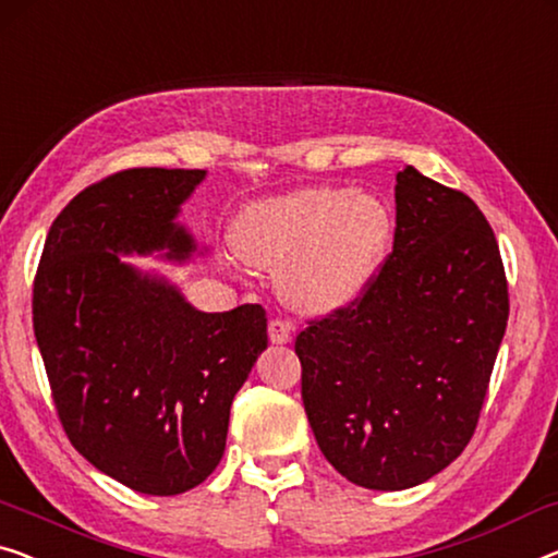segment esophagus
<instances>
[{
  "mask_svg": "<svg viewBox=\"0 0 558 558\" xmlns=\"http://www.w3.org/2000/svg\"><path fill=\"white\" fill-rule=\"evenodd\" d=\"M268 336H270V343L276 345H286L290 343V323L286 320H270L268 323Z\"/></svg>",
  "mask_w": 558,
  "mask_h": 558,
  "instance_id": "1",
  "label": "esophagus"
}]
</instances>
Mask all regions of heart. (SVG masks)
Wrapping results in <instances>:
<instances>
[{"instance_id": "b5f03b06", "label": "heart", "mask_w": 558, "mask_h": 558, "mask_svg": "<svg viewBox=\"0 0 558 558\" xmlns=\"http://www.w3.org/2000/svg\"><path fill=\"white\" fill-rule=\"evenodd\" d=\"M378 197L343 187H303L253 203L235 226L247 263L280 270V290L307 313H336L368 290L390 245Z\"/></svg>"}]
</instances>
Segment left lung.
Listing matches in <instances>:
<instances>
[{"mask_svg":"<svg viewBox=\"0 0 558 558\" xmlns=\"http://www.w3.org/2000/svg\"><path fill=\"white\" fill-rule=\"evenodd\" d=\"M506 320L509 286L484 213L409 165L396 174L384 268L363 298L295 340L307 421L332 469L403 492L459 459Z\"/></svg>","mask_w":558,"mask_h":558,"instance_id":"left-lung-1","label":"left lung"}]
</instances>
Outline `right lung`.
I'll use <instances>...</instances> for the list:
<instances>
[{
	"label": "right lung",
	"instance_id": "1",
	"mask_svg": "<svg viewBox=\"0 0 558 558\" xmlns=\"http://www.w3.org/2000/svg\"><path fill=\"white\" fill-rule=\"evenodd\" d=\"M205 174L135 168L82 190L49 228L35 278L32 323L66 438L147 496L210 476L232 398L268 348L260 305L203 313L165 276L122 260L203 253L178 215Z\"/></svg>",
	"mask_w": 558,
	"mask_h": 558
}]
</instances>
